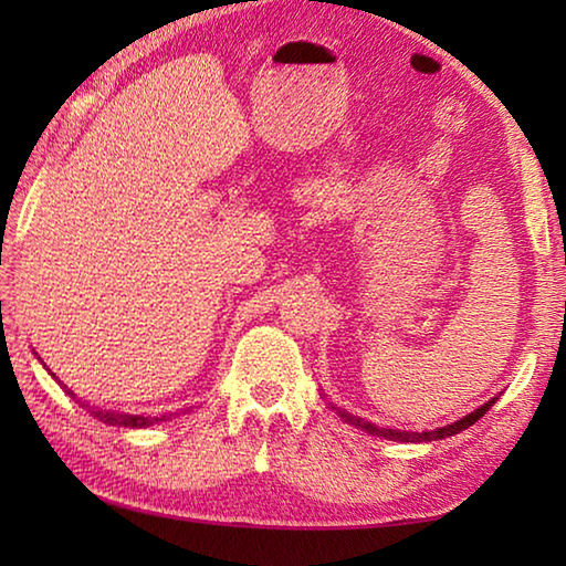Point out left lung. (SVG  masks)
I'll list each match as a JSON object with an SVG mask.
<instances>
[{
  "mask_svg": "<svg viewBox=\"0 0 566 566\" xmlns=\"http://www.w3.org/2000/svg\"><path fill=\"white\" fill-rule=\"evenodd\" d=\"M494 401H496V397L486 401V405H482L479 409H474L472 415H467L464 419H457V421H452V424L439 427V429H432V432H405V429H387V427H377V424H371V421H364L361 417H354V415H349L347 409H339V407H332V409L337 411V415H339L344 421H347V424H352V427H359V429H364V432H367V434H375V437L391 439V442H437V439H447V437H454V434H459V432H464V429L472 427L476 419H482V417L486 415V411L492 409Z\"/></svg>",
  "mask_w": 566,
  "mask_h": 566,
  "instance_id": "8db88e82",
  "label": "left lung"
}]
</instances>
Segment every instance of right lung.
I'll return each mask as SVG.
<instances>
[{
    "instance_id": "add662e5",
    "label": "right lung",
    "mask_w": 566,
    "mask_h": 566,
    "mask_svg": "<svg viewBox=\"0 0 566 566\" xmlns=\"http://www.w3.org/2000/svg\"><path fill=\"white\" fill-rule=\"evenodd\" d=\"M40 359V357H36ZM54 377V375H52ZM56 379V377H54ZM62 385V381H60ZM64 387V385H62ZM64 391L66 395H72V389H66L64 387ZM74 397V395H72ZM82 407H87V411L90 415L94 417V419H99V421H104V424H109V427H129V429H147V427H151V424H159V421H167V419H171V415L167 417V415H161V417H145V415H124V411H114V409H99V407H90V405H82Z\"/></svg>"
}]
</instances>
